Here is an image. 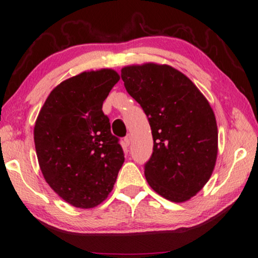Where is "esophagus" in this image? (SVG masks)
Here are the masks:
<instances>
[{
  "label": "esophagus",
  "instance_id": "obj_1",
  "mask_svg": "<svg viewBox=\"0 0 258 258\" xmlns=\"http://www.w3.org/2000/svg\"><path fill=\"white\" fill-rule=\"evenodd\" d=\"M124 145L125 146H129L130 143H132V137H130V135H128V136L124 137Z\"/></svg>",
  "mask_w": 258,
  "mask_h": 258
}]
</instances>
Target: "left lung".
Returning <instances> with one entry per match:
<instances>
[{
  "label": "left lung",
  "mask_w": 258,
  "mask_h": 258,
  "mask_svg": "<svg viewBox=\"0 0 258 258\" xmlns=\"http://www.w3.org/2000/svg\"><path fill=\"white\" fill-rule=\"evenodd\" d=\"M128 94L149 117L153 153L145 164L150 186L185 202L205 186L216 164V117L196 84L169 65L146 62L121 70Z\"/></svg>",
  "instance_id": "obj_1"
}]
</instances>
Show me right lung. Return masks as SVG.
I'll return each mask as SVG.
<instances>
[{"label":"right lung","instance_id":"right-lung-1","mask_svg":"<svg viewBox=\"0 0 258 258\" xmlns=\"http://www.w3.org/2000/svg\"><path fill=\"white\" fill-rule=\"evenodd\" d=\"M120 80L114 70L83 72L50 92L37 115L34 143L46 183L67 204L89 209L113 189L124 155L103 113Z\"/></svg>","mask_w":258,"mask_h":258}]
</instances>
